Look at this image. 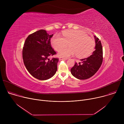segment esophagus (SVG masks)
<instances>
[{
    "mask_svg": "<svg viewBox=\"0 0 124 124\" xmlns=\"http://www.w3.org/2000/svg\"><path fill=\"white\" fill-rule=\"evenodd\" d=\"M59 60H67V58H63V57H59Z\"/></svg>",
    "mask_w": 124,
    "mask_h": 124,
    "instance_id": "1",
    "label": "esophagus"
}]
</instances>
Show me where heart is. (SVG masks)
I'll return each mask as SVG.
<instances>
[{
  "mask_svg": "<svg viewBox=\"0 0 124 124\" xmlns=\"http://www.w3.org/2000/svg\"><path fill=\"white\" fill-rule=\"evenodd\" d=\"M63 37L56 34L51 39V45L56 50L59 51L69 43L70 47L62 49L59 55L68 57L77 54L79 58L90 55L95 47L94 40L80 30H68L64 31Z\"/></svg>",
  "mask_w": 124,
  "mask_h": 124,
  "instance_id": "obj_1",
  "label": "heart"
}]
</instances>
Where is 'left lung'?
<instances>
[{"mask_svg":"<svg viewBox=\"0 0 124 124\" xmlns=\"http://www.w3.org/2000/svg\"><path fill=\"white\" fill-rule=\"evenodd\" d=\"M95 38V50L91 55L81 59V62L75 63L70 69L73 76L79 79H86L94 76L100 68L103 60V51L101 43L99 39Z\"/></svg>","mask_w":124,"mask_h":124,"instance_id":"1","label":"left lung"}]
</instances>
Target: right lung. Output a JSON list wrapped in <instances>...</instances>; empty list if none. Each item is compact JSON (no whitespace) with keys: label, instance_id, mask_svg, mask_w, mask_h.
<instances>
[{"label":"right lung","instance_id":"obj_1","mask_svg":"<svg viewBox=\"0 0 124 124\" xmlns=\"http://www.w3.org/2000/svg\"><path fill=\"white\" fill-rule=\"evenodd\" d=\"M49 35L44 29L35 32L27 37L23 48V58L28 72L35 78L46 80L54 76L57 70L58 58L48 59L56 54L51 47Z\"/></svg>","mask_w":124,"mask_h":124}]
</instances>
